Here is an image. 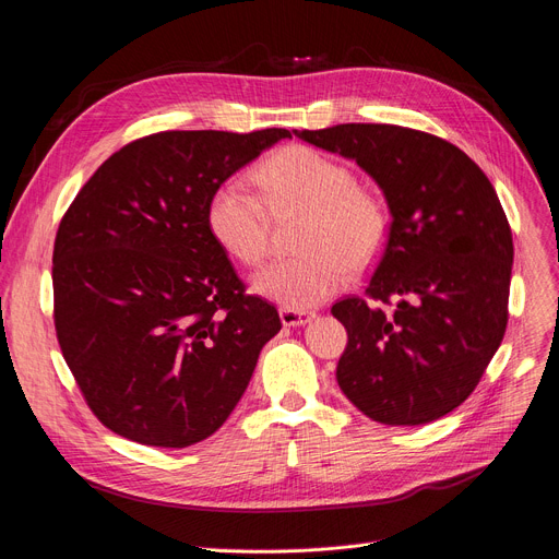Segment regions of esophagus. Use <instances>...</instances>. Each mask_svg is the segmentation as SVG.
I'll use <instances>...</instances> for the list:
<instances>
[{
  "label": "esophagus",
  "instance_id": "obj_1",
  "mask_svg": "<svg viewBox=\"0 0 559 559\" xmlns=\"http://www.w3.org/2000/svg\"><path fill=\"white\" fill-rule=\"evenodd\" d=\"M280 318H282V324L284 326H302L307 322H311L316 318L313 311H307V309H288V307H282L280 309Z\"/></svg>",
  "mask_w": 559,
  "mask_h": 559
}]
</instances>
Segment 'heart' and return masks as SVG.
<instances>
[{
  "label": "heart",
  "mask_w": 559,
  "mask_h": 559,
  "mask_svg": "<svg viewBox=\"0 0 559 559\" xmlns=\"http://www.w3.org/2000/svg\"><path fill=\"white\" fill-rule=\"evenodd\" d=\"M264 200L239 176L221 180L207 201V227L218 246L243 266H259L271 246V214L307 212L302 254L261 271L252 286L288 309H311L366 269L388 237V207L370 187L356 185L345 162L313 146L290 144L254 171Z\"/></svg>",
  "instance_id": "obj_1"
}]
</instances>
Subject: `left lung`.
<instances>
[{
  "label": "left lung",
  "instance_id": "1",
  "mask_svg": "<svg viewBox=\"0 0 559 559\" xmlns=\"http://www.w3.org/2000/svg\"><path fill=\"white\" fill-rule=\"evenodd\" d=\"M356 159L392 221L364 295L332 307L347 330L336 379L374 421L417 426L461 406L497 354L512 275V233L478 164L451 142L392 123L295 130Z\"/></svg>",
  "mask_w": 559,
  "mask_h": 559
}]
</instances>
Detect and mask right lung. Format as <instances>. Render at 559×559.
Returning a JSON list of instances; mask_svg holds the SVG:
<instances>
[{
  "label": "right lung",
  "mask_w": 559,
  "mask_h": 559,
  "mask_svg": "<svg viewBox=\"0 0 559 559\" xmlns=\"http://www.w3.org/2000/svg\"><path fill=\"white\" fill-rule=\"evenodd\" d=\"M286 128L164 130L112 153L53 241V324L96 419L140 444L185 449L239 404L277 309L246 293L207 227L214 187Z\"/></svg>",
  "instance_id": "obj_1"
}]
</instances>
